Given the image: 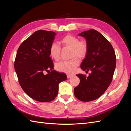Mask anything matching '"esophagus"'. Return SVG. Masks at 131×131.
<instances>
[{"instance_id": "obj_1", "label": "esophagus", "mask_w": 131, "mask_h": 131, "mask_svg": "<svg viewBox=\"0 0 131 131\" xmlns=\"http://www.w3.org/2000/svg\"><path fill=\"white\" fill-rule=\"evenodd\" d=\"M67 78H68V79H69V78H70L71 77H72L73 75H70V74H67Z\"/></svg>"}]
</instances>
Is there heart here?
I'll return each mask as SVG.
<instances>
[{"label":"heart","instance_id":"b5f03b06","mask_svg":"<svg viewBox=\"0 0 131 131\" xmlns=\"http://www.w3.org/2000/svg\"><path fill=\"white\" fill-rule=\"evenodd\" d=\"M60 43L64 47L71 49L72 57H78L83 59L86 56L88 51V45L85 40H79V39L74 35L68 34L63 37ZM61 48L59 44L53 42L50 47V54L55 61H58L61 57ZM78 58L74 57L69 61H63L57 63L56 69L59 72L70 74L73 73L79 64Z\"/></svg>","mask_w":131,"mask_h":131}]
</instances>
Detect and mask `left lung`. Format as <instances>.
<instances>
[{
  "label": "left lung",
  "instance_id": "obj_1",
  "mask_svg": "<svg viewBox=\"0 0 131 131\" xmlns=\"http://www.w3.org/2000/svg\"><path fill=\"white\" fill-rule=\"evenodd\" d=\"M86 39L88 51L81 64L86 72L91 71L88 77L77 74L79 85L75 88V96L83 102L100 97L112 82L116 67V56L112 45L96 30L90 29L78 34Z\"/></svg>",
  "mask_w": 131,
  "mask_h": 131
}]
</instances>
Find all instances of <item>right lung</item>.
<instances>
[{
  "mask_svg": "<svg viewBox=\"0 0 131 131\" xmlns=\"http://www.w3.org/2000/svg\"><path fill=\"white\" fill-rule=\"evenodd\" d=\"M56 34L52 31H35L19 46L16 56L14 67L19 85L28 96L38 102L54 100L59 84L67 79L66 74L53 70L50 57V47ZM45 71L48 74H44Z\"/></svg>",
  "mask_w": 131,
  "mask_h": 131,
  "instance_id": "1",
  "label": "right lung"
}]
</instances>
